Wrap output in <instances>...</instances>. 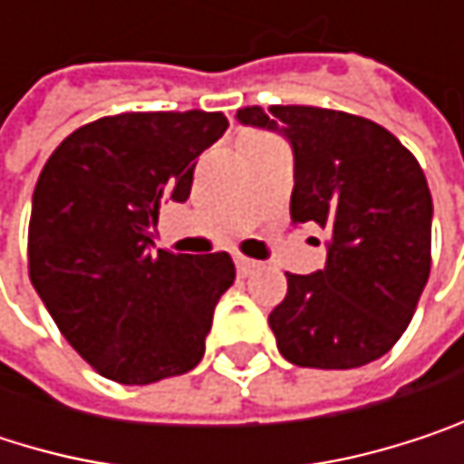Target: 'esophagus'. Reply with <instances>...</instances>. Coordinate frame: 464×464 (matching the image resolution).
<instances>
[{
  "label": "esophagus",
  "mask_w": 464,
  "mask_h": 464,
  "mask_svg": "<svg viewBox=\"0 0 464 464\" xmlns=\"http://www.w3.org/2000/svg\"><path fill=\"white\" fill-rule=\"evenodd\" d=\"M236 268H238L241 276H249V274H255V271L260 268V263H257V260H249V257H244V255H236Z\"/></svg>",
  "instance_id": "esophagus-1"
}]
</instances>
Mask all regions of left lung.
I'll return each instance as SVG.
<instances>
[{"label":"left lung","instance_id":"obj_1","mask_svg":"<svg viewBox=\"0 0 464 464\" xmlns=\"http://www.w3.org/2000/svg\"><path fill=\"white\" fill-rule=\"evenodd\" d=\"M236 118L290 140V218L330 233L323 271L287 274V295L268 314L282 357L323 371L379 360L430 276L432 198L419 160L384 126L338 110L274 104Z\"/></svg>","mask_w":464,"mask_h":464}]
</instances>
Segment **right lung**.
<instances>
[{
	"instance_id": "obj_1",
	"label": "right lung",
	"mask_w": 464,
	"mask_h": 464,
	"mask_svg": "<svg viewBox=\"0 0 464 464\" xmlns=\"http://www.w3.org/2000/svg\"><path fill=\"white\" fill-rule=\"evenodd\" d=\"M228 129L223 112H123L80 126L40 171L29 279L72 349L104 379L152 384L193 371L228 252H152L163 201H188L196 158Z\"/></svg>"
}]
</instances>
